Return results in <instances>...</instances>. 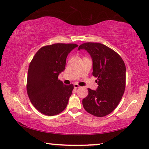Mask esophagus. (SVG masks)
<instances>
[{"mask_svg":"<svg viewBox=\"0 0 149 149\" xmlns=\"http://www.w3.org/2000/svg\"><path fill=\"white\" fill-rule=\"evenodd\" d=\"M74 88L75 89H77V88H79V87H80L78 84H74Z\"/></svg>","mask_w":149,"mask_h":149,"instance_id":"esophagus-1","label":"esophagus"}]
</instances>
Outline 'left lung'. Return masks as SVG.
Segmentation results:
<instances>
[{"label": "left lung", "instance_id": "obj_1", "mask_svg": "<svg viewBox=\"0 0 149 149\" xmlns=\"http://www.w3.org/2000/svg\"><path fill=\"white\" fill-rule=\"evenodd\" d=\"M78 49H85L91 56L92 74L98 79L96 90L88 89V95L82 101L84 107L94 116H106L117 107L124 93L125 65L119 54L104 44L87 42Z\"/></svg>", "mask_w": 149, "mask_h": 149}]
</instances>
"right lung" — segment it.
Listing matches in <instances>:
<instances>
[{
    "mask_svg": "<svg viewBox=\"0 0 149 149\" xmlns=\"http://www.w3.org/2000/svg\"><path fill=\"white\" fill-rule=\"evenodd\" d=\"M78 46L75 44H54L41 48L30 63L27 77V92L37 110L48 116L65 109L74 89L58 79L65 70L66 58Z\"/></svg>",
    "mask_w": 149,
    "mask_h": 149,
    "instance_id": "obj_1",
    "label": "right lung"
}]
</instances>
